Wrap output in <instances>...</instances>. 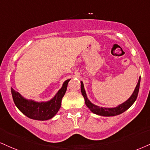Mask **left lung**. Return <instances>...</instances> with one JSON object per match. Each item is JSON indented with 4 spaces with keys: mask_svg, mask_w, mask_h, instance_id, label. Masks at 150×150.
I'll list each match as a JSON object with an SVG mask.
<instances>
[{
    "mask_svg": "<svg viewBox=\"0 0 150 150\" xmlns=\"http://www.w3.org/2000/svg\"><path fill=\"white\" fill-rule=\"evenodd\" d=\"M140 77H139L138 82V84H137L136 89H135L133 94L131 95V96L128 99L127 101L123 103L120 105H118L116 108H101L91 103L89 100V99L87 98V97H86L85 90H84V84H83L82 82H81V91H82V94L84 98L86 105L87 106L88 108H89V110L92 112L94 113V114L101 115V116L105 117L115 116V115H118L123 113L124 112H125L127 110L129 109V108L133 104V103L136 101L137 96H138V94L139 88H140Z\"/></svg>",
    "mask_w": 150,
    "mask_h": 150,
    "instance_id": "8db88e82",
    "label": "left lung"
}]
</instances>
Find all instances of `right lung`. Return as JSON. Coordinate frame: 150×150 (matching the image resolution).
<instances>
[{"label":"right lung","mask_w":150,"mask_h":150,"mask_svg":"<svg viewBox=\"0 0 150 150\" xmlns=\"http://www.w3.org/2000/svg\"><path fill=\"white\" fill-rule=\"evenodd\" d=\"M70 80L65 81L61 89L52 100L47 102L38 103L34 100H27L20 93L11 88L12 95L15 105L23 115L35 120H47L53 117L60 109L61 100L67 89Z\"/></svg>","instance_id":"add662e5"}]
</instances>
